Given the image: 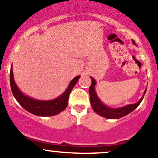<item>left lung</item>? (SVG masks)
<instances>
[{
  "mask_svg": "<svg viewBox=\"0 0 158 158\" xmlns=\"http://www.w3.org/2000/svg\"><path fill=\"white\" fill-rule=\"evenodd\" d=\"M133 43L136 45L135 42L133 41ZM92 79V84L90 85L89 89V93L90 96V103H91L92 108L94 110L95 113L99 114V116H103L105 118H108V119H119L123 116H126V115L129 114L131 112L134 111L141 102L143 100V96H144L145 93H146L147 89H145L144 93H143V96L140 100L134 104H130V105L120 107V108H111V107H108L107 106L104 105L100 99L98 97L97 94L95 90V85H96V80L93 79V77H90Z\"/></svg>",
  "mask_w": 158,
  "mask_h": 158,
  "instance_id": "8db88e82",
  "label": "left lung"
}]
</instances>
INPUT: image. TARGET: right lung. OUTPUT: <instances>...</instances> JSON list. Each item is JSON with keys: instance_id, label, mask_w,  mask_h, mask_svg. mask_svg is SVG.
Segmentation results:
<instances>
[{"instance_id": "add662e5", "label": "right lung", "mask_w": 158, "mask_h": 158, "mask_svg": "<svg viewBox=\"0 0 158 158\" xmlns=\"http://www.w3.org/2000/svg\"><path fill=\"white\" fill-rule=\"evenodd\" d=\"M80 76L75 77L70 82L65 91L58 98L52 100H38L30 96H27L21 93L15 82L13 75V69L10 68V84L12 93L18 101V103L29 113L39 116H51L59 114L60 112L65 110L68 105L69 97L72 89L76 82H78Z\"/></svg>"}]
</instances>
